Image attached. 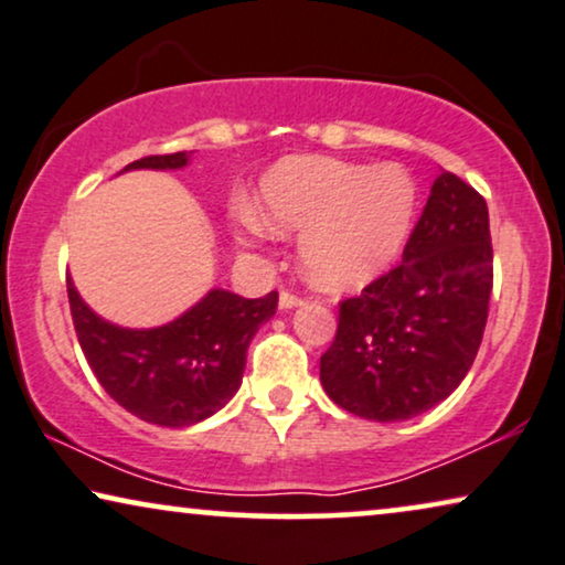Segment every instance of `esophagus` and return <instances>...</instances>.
<instances>
[{
    "label": "esophagus",
    "instance_id": "1",
    "mask_svg": "<svg viewBox=\"0 0 565 565\" xmlns=\"http://www.w3.org/2000/svg\"><path fill=\"white\" fill-rule=\"evenodd\" d=\"M305 299L299 297V295H295V291L291 289H281V295H278V307H281V310H291V307H297V305H302Z\"/></svg>",
    "mask_w": 565,
    "mask_h": 565
}]
</instances>
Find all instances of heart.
Listing matches in <instances>:
<instances>
[{
	"label": "heart",
	"instance_id": "obj_1",
	"mask_svg": "<svg viewBox=\"0 0 565 565\" xmlns=\"http://www.w3.org/2000/svg\"><path fill=\"white\" fill-rule=\"evenodd\" d=\"M418 188L397 164L372 168L295 157L260 185V220L243 214L237 237L247 243L266 227L297 235L312 284L330 291L361 289L401 258L416 220Z\"/></svg>",
	"mask_w": 565,
	"mask_h": 565
}]
</instances>
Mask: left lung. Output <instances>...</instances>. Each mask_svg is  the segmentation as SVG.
<instances>
[{"label": "left lung", "mask_w": 565, "mask_h": 565, "mask_svg": "<svg viewBox=\"0 0 565 565\" xmlns=\"http://www.w3.org/2000/svg\"><path fill=\"white\" fill-rule=\"evenodd\" d=\"M491 289L486 199L441 172L403 260L338 305L335 338L320 356L330 401L382 424L434 408L476 361Z\"/></svg>", "instance_id": "obj_1"}]
</instances>
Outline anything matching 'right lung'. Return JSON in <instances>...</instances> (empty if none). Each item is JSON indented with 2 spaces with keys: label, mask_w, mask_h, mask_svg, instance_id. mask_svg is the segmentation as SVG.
<instances>
[{
  "label": "right lung",
  "mask_w": 565,
  "mask_h": 565,
  "mask_svg": "<svg viewBox=\"0 0 565 565\" xmlns=\"http://www.w3.org/2000/svg\"><path fill=\"white\" fill-rule=\"evenodd\" d=\"M185 162V152L152 154L126 170H178ZM66 295L77 341L105 393L147 424L170 428L199 424L230 403L243 382L247 345L278 305L276 291L243 299L212 289L168 326L129 330L97 318L72 278Z\"/></svg>",
  "instance_id": "right-lung-1"
}]
</instances>
